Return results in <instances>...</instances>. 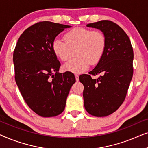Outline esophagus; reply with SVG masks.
Masks as SVG:
<instances>
[{
  "label": "esophagus",
  "instance_id": "34e87169",
  "mask_svg": "<svg viewBox=\"0 0 148 148\" xmlns=\"http://www.w3.org/2000/svg\"><path fill=\"white\" fill-rule=\"evenodd\" d=\"M75 79H76L77 82H78V81L79 80V78L78 75H75Z\"/></svg>",
  "mask_w": 148,
  "mask_h": 148
}]
</instances>
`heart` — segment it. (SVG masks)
I'll list each match as a JSON object with an SVG mask.
<instances>
[{
    "mask_svg": "<svg viewBox=\"0 0 148 148\" xmlns=\"http://www.w3.org/2000/svg\"><path fill=\"white\" fill-rule=\"evenodd\" d=\"M64 40L54 38L52 43L54 54L62 61L69 57V47H75L76 58L64 64V71L80 73L86 71L90 62L96 64L104 55L106 47V38L100 30L77 27L64 36Z\"/></svg>",
    "mask_w": 148,
    "mask_h": 148,
    "instance_id": "heart-1",
    "label": "heart"
}]
</instances>
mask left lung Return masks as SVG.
I'll return each mask as SVG.
<instances>
[{
    "label": "left lung",
    "instance_id": "1",
    "mask_svg": "<svg viewBox=\"0 0 148 148\" xmlns=\"http://www.w3.org/2000/svg\"><path fill=\"white\" fill-rule=\"evenodd\" d=\"M87 26L104 34L106 47L96 67L79 76L84 106L93 116H106L115 112L126 97L133 73V47L127 34L114 22L102 20ZM98 74V78L91 77Z\"/></svg>",
    "mask_w": 148,
    "mask_h": 148
}]
</instances>
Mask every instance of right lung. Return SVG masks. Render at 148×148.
<instances>
[{"instance_id":"obj_1","label":"right lung","mask_w":148,"mask_h":148,"mask_svg":"<svg viewBox=\"0 0 148 148\" xmlns=\"http://www.w3.org/2000/svg\"><path fill=\"white\" fill-rule=\"evenodd\" d=\"M71 27L38 22L23 32L14 50L16 84L26 104L40 116H55L63 112L75 82L72 73H58L60 62L52 49L54 38Z\"/></svg>"}]
</instances>
